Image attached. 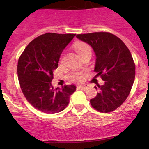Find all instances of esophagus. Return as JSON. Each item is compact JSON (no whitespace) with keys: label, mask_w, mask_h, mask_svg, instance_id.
I'll list each match as a JSON object with an SVG mask.
<instances>
[{"label":"esophagus","mask_w":149,"mask_h":149,"mask_svg":"<svg viewBox=\"0 0 149 149\" xmlns=\"http://www.w3.org/2000/svg\"><path fill=\"white\" fill-rule=\"evenodd\" d=\"M88 85H86V84H83V85H80V86H78L77 87L79 88V89H86L88 88Z\"/></svg>","instance_id":"obj_1"}]
</instances>
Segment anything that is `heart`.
Instances as JSON below:
<instances>
[{"mask_svg": "<svg viewBox=\"0 0 149 149\" xmlns=\"http://www.w3.org/2000/svg\"><path fill=\"white\" fill-rule=\"evenodd\" d=\"M74 48H75V51H77L79 56H81L84 54L88 53V52L91 53V48L87 44H85V43H77L74 46ZM71 77H72V80L77 81H81V79H82V77L80 75V74L77 73V72L72 74Z\"/></svg>", "mask_w": 149, "mask_h": 149, "instance_id": "heart-1", "label": "heart"}]
</instances>
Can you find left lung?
I'll return each mask as SVG.
<instances>
[{
	"instance_id": "left-lung-1",
	"label": "left lung",
	"mask_w": 149,
	"mask_h": 149,
	"mask_svg": "<svg viewBox=\"0 0 149 149\" xmlns=\"http://www.w3.org/2000/svg\"><path fill=\"white\" fill-rule=\"evenodd\" d=\"M76 37L93 48L96 56L94 72L104 81L95 98L90 99L93 108L109 113L118 108L127 98L135 78V64L125 43L106 32L78 34Z\"/></svg>"
}]
</instances>
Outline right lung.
Instances as JSON below:
<instances>
[{
	"label": "right lung",
	"mask_w": 149,
	"mask_h": 149,
	"mask_svg": "<svg viewBox=\"0 0 149 149\" xmlns=\"http://www.w3.org/2000/svg\"><path fill=\"white\" fill-rule=\"evenodd\" d=\"M76 34L47 33L30 42L18 62L21 89L29 103L45 113H57L69 103L74 85L54 88V70L58 67L62 52Z\"/></svg>",
	"instance_id": "add662e5"
}]
</instances>
